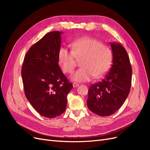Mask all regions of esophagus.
Returning a JSON list of instances; mask_svg holds the SVG:
<instances>
[{"label":"esophagus","instance_id":"34e87169","mask_svg":"<svg viewBox=\"0 0 150 150\" xmlns=\"http://www.w3.org/2000/svg\"><path fill=\"white\" fill-rule=\"evenodd\" d=\"M72 85H73V87H74V88L78 87V86H79V84H77V83H73V84H72Z\"/></svg>","mask_w":150,"mask_h":150}]
</instances>
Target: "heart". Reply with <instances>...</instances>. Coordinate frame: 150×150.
Listing matches in <instances>:
<instances>
[{
	"label": "heart",
	"mask_w": 150,
	"mask_h": 150,
	"mask_svg": "<svg viewBox=\"0 0 150 150\" xmlns=\"http://www.w3.org/2000/svg\"><path fill=\"white\" fill-rule=\"evenodd\" d=\"M71 51L61 47L57 54L58 63L64 73H72L76 66V59H81V69L72 77L75 82H87L101 78L110 69L112 60L111 49L96 38L84 36L71 44Z\"/></svg>",
	"instance_id": "heart-1"
}]
</instances>
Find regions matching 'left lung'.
I'll return each mask as SVG.
<instances>
[{
	"label": "left lung",
	"mask_w": 150,
	"mask_h": 150,
	"mask_svg": "<svg viewBox=\"0 0 150 150\" xmlns=\"http://www.w3.org/2000/svg\"><path fill=\"white\" fill-rule=\"evenodd\" d=\"M112 64L101 81L90 86L87 104L89 110L97 115L114 114L123 104L129 93L131 68L126 49L117 42H111Z\"/></svg>",
	"instance_id": "8db88e82"
}]
</instances>
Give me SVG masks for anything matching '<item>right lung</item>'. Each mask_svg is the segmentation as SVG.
Returning <instances> with one entry per match:
<instances>
[{"instance_id":"add662e5","label":"right lung","mask_w":150,"mask_h":150,"mask_svg":"<svg viewBox=\"0 0 150 150\" xmlns=\"http://www.w3.org/2000/svg\"><path fill=\"white\" fill-rule=\"evenodd\" d=\"M62 32L48 33L27 52L22 67L24 93L39 114L48 118L66 110L67 95L73 88L58 65Z\"/></svg>"}]
</instances>
